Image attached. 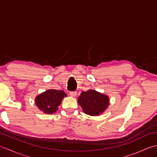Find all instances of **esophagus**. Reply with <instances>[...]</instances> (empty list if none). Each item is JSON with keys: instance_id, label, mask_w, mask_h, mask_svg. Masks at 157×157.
Returning <instances> with one entry per match:
<instances>
[{"instance_id": "obj_1", "label": "esophagus", "mask_w": 157, "mask_h": 157, "mask_svg": "<svg viewBox=\"0 0 157 157\" xmlns=\"http://www.w3.org/2000/svg\"><path fill=\"white\" fill-rule=\"evenodd\" d=\"M69 95L72 96V97H75L77 96V92H70Z\"/></svg>"}]
</instances>
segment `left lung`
<instances>
[{
    "label": "left lung",
    "instance_id": "1",
    "mask_svg": "<svg viewBox=\"0 0 157 157\" xmlns=\"http://www.w3.org/2000/svg\"><path fill=\"white\" fill-rule=\"evenodd\" d=\"M109 101L107 95L91 89L86 92H82L78 99L83 111L91 116L102 114L108 108Z\"/></svg>",
    "mask_w": 157,
    "mask_h": 157
}]
</instances>
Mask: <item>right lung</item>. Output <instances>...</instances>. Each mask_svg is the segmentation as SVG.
<instances>
[{"label":"right lung","mask_w":157,"mask_h":157,"mask_svg":"<svg viewBox=\"0 0 157 157\" xmlns=\"http://www.w3.org/2000/svg\"><path fill=\"white\" fill-rule=\"evenodd\" d=\"M66 96L64 91L50 89L36 96L35 104L45 114L51 115L57 111L63 99Z\"/></svg>","instance_id":"1"}]
</instances>
